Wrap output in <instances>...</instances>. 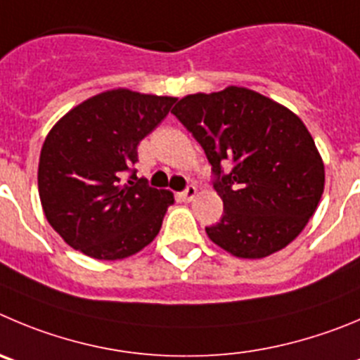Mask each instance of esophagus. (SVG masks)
I'll return each mask as SVG.
<instances>
[{"instance_id":"obj_1","label":"esophagus","mask_w":360,"mask_h":360,"mask_svg":"<svg viewBox=\"0 0 360 360\" xmlns=\"http://www.w3.org/2000/svg\"><path fill=\"white\" fill-rule=\"evenodd\" d=\"M195 195H197V188L193 186V184H191V186H188L184 191H181V197H183L184 200H191Z\"/></svg>"}]
</instances>
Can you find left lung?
<instances>
[{"label": "left lung", "instance_id": "1", "mask_svg": "<svg viewBox=\"0 0 360 360\" xmlns=\"http://www.w3.org/2000/svg\"><path fill=\"white\" fill-rule=\"evenodd\" d=\"M172 113L206 153L224 200L220 221L206 227L210 240L243 259L290 245L316 211L325 184L323 161L304 122L241 86L186 96Z\"/></svg>", "mask_w": 360, "mask_h": 360}]
</instances>
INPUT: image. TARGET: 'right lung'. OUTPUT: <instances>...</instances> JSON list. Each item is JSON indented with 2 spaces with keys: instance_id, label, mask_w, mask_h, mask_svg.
Segmentation results:
<instances>
[{
  "instance_id": "right-lung-1",
  "label": "right lung",
  "mask_w": 360,
  "mask_h": 360,
  "mask_svg": "<svg viewBox=\"0 0 360 360\" xmlns=\"http://www.w3.org/2000/svg\"><path fill=\"white\" fill-rule=\"evenodd\" d=\"M174 103L176 97L108 90L83 101L49 131L39 161L40 202L74 250L124 259L160 233L174 195L139 179L133 165L139 143Z\"/></svg>"
}]
</instances>
